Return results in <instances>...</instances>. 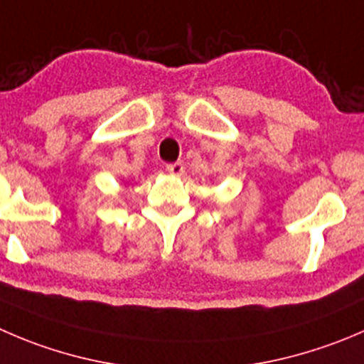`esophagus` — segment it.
Listing matches in <instances>:
<instances>
[{"instance_id":"1","label":"esophagus","mask_w":364,"mask_h":364,"mask_svg":"<svg viewBox=\"0 0 364 364\" xmlns=\"http://www.w3.org/2000/svg\"><path fill=\"white\" fill-rule=\"evenodd\" d=\"M167 172H171L172 176H181L185 172V165L181 161H174V164H167Z\"/></svg>"}]
</instances>
